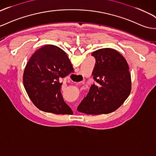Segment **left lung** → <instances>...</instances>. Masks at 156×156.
<instances>
[{"label": "left lung", "mask_w": 156, "mask_h": 156, "mask_svg": "<svg viewBox=\"0 0 156 156\" xmlns=\"http://www.w3.org/2000/svg\"><path fill=\"white\" fill-rule=\"evenodd\" d=\"M96 59L93 84L77 108L89 115L109 113L119 108L131 90V77L125 58L115 50L102 48L92 54Z\"/></svg>", "instance_id": "1"}]
</instances>
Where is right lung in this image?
<instances>
[{"label": "right lung", "mask_w": 156, "mask_h": 156, "mask_svg": "<svg viewBox=\"0 0 156 156\" xmlns=\"http://www.w3.org/2000/svg\"><path fill=\"white\" fill-rule=\"evenodd\" d=\"M73 70L64 50L48 44L33 54L25 68L23 85L29 98L41 110L70 114L72 110L61 93L60 80Z\"/></svg>", "instance_id": "add662e5"}]
</instances>
